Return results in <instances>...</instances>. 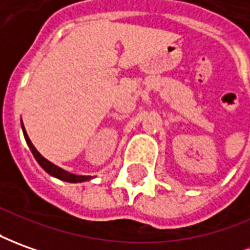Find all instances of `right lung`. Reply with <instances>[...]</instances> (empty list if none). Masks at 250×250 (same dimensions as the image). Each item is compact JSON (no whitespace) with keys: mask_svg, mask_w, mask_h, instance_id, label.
Wrapping results in <instances>:
<instances>
[{"mask_svg":"<svg viewBox=\"0 0 250 250\" xmlns=\"http://www.w3.org/2000/svg\"><path fill=\"white\" fill-rule=\"evenodd\" d=\"M21 128H23L24 139H25V142H27V144H28V147H30L32 155L35 156L36 162H38V163H39V165L43 167V170H44V171H47L50 175L57 177V178H60V180H62V181H66V182H83V181H88L92 178L91 175L72 174V173H69V171H65L63 168L58 167V166H56V165H53V163L47 161V159H44L42 155L36 151V148L32 146V143H31V140L28 139V135H27V132H25V129H24L23 124H21Z\"/></svg>","mask_w":250,"mask_h":250,"instance_id":"obj_1","label":"right lung"}]
</instances>
